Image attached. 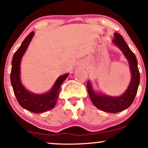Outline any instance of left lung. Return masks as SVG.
<instances>
[{
    "mask_svg": "<svg viewBox=\"0 0 148 148\" xmlns=\"http://www.w3.org/2000/svg\"><path fill=\"white\" fill-rule=\"evenodd\" d=\"M112 42L114 44L119 47L129 62L132 77L127 90L119 97L102 95L96 93L92 90L91 84L89 82L87 83V89L92 104L97 108L106 112L117 113L129 108L134 102L140 82V73L138 68L136 56L128 46L122 36L118 33H115L114 38L112 40Z\"/></svg>",
    "mask_w": 148,
    "mask_h": 148,
    "instance_id": "8db88e82",
    "label": "left lung"
}]
</instances>
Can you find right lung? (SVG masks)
<instances>
[{"label":"right lung","instance_id":"right-lung-1","mask_svg":"<svg viewBox=\"0 0 148 148\" xmlns=\"http://www.w3.org/2000/svg\"><path fill=\"white\" fill-rule=\"evenodd\" d=\"M34 34V32H31L14 53L12 60L10 81L14 93L19 105L32 112L40 113L48 111L54 108L60 90V88L69 74H64L58 78L51 90L45 94H34L24 88L20 80L19 66L22 56L27 50Z\"/></svg>","mask_w":148,"mask_h":148}]
</instances>
